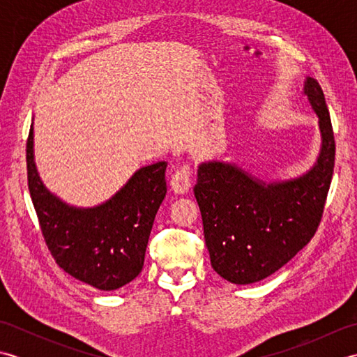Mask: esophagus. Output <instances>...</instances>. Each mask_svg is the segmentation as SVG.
<instances>
[{
    "label": "esophagus",
    "mask_w": 357,
    "mask_h": 357,
    "mask_svg": "<svg viewBox=\"0 0 357 357\" xmlns=\"http://www.w3.org/2000/svg\"><path fill=\"white\" fill-rule=\"evenodd\" d=\"M172 190L178 195L187 193L192 187V167L188 162L181 164L176 172L173 173L172 181H170Z\"/></svg>",
    "instance_id": "34e87169"
}]
</instances>
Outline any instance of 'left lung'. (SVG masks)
Returning <instances> with one entry per match:
<instances>
[{
  "label": "left lung",
  "instance_id": "8db88e82",
  "mask_svg": "<svg viewBox=\"0 0 357 357\" xmlns=\"http://www.w3.org/2000/svg\"><path fill=\"white\" fill-rule=\"evenodd\" d=\"M304 92L319 116L322 149L304 176L264 184L239 167L201 164L193 188L201 210L211 267L231 284H253L304 248L324 215L335 169L336 144L319 82L307 78Z\"/></svg>",
  "mask_w": 357,
  "mask_h": 357
}]
</instances>
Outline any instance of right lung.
<instances>
[{"mask_svg":"<svg viewBox=\"0 0 357 357\" xmlns=\"http://www.w3.org/2000/svg\"><path fill=\"white\" fill-rule=\"evenodd\" d=\"M29 192L55 262L98 290H116L139 275L156 211L167 193L165 162L142 167L102 206L69 207L41 183L33 162V127L26 144Z\"/></svg>","mask_w":357,"mask_h":357,"instance_id":"obj_1","label":"right lung"}]
</instances>
